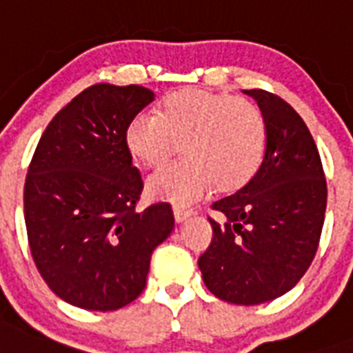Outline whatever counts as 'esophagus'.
I'll return each mask as SVG.
<instances>
[{"label": "esophagus", "instance_id": "34e87169", "mask_svg": "<svg viewBox=\"0 0 353 353\" xmlns=\"http://www.w3.org/2000/svg\"><path fill=\"white\" fill-rule=\"evenodd\" d=\"M190 216H192V209H185V207L174 205V218H176L177 223H181V221H185Z\"/></svg>", "mask_w": 353, "mask_h": 353}]
</instances>
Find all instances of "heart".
I'll list each match as a JSON object with an SVG mask.
<instances>
[{"label": "heart", "instance_id": "b5f03b06", "mask_svg": "<svg viewBox=\"0 0 353 353\" xmlns=\"http://www.w3.org/2000/svg\"><path fill=\"white\" fill-rule=\"evenodd\" d=\"M124 141L146 168L163 165L179 143L185 157L154 174L146 187L155 199L188 203L212 185L231 192L251 181L265 154V124L251 102L190 88L166 95L157 115H135Z\"/></svg>", "mask_w": 353, "mask_h": 353}]
</instances>
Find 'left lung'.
Returning a JSON list of instances; mask_svg holds the SVG:
<instances>
[{
  "instance_id": "left-lung-1",
  "label": "left lung",
  "mask_w": 353,
  "mask_h": 353,
  "mask_svg": "<svg viewBox=\"0 0 353 353\" xmlns=\"http://www.w3.org/2000/svg\"><path fill=\"white\" fill-rule=\"evenodd\" d=\"M265 124L258 172L212 203V243L199 256L205 285L221 301L254 306L279 299L304 276L317 252L326 212V179L312 133L280 97L243 90Z\"/></svg>"
}]
</instances>
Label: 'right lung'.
Returning a JSON list of instances; mask_svg holds the SVG:
<instances>
[{"label":"right lung","mask_w":353,"mask_h":353,"mask_svg":"<svg viewBox=\"0 0 353 353\" xmlns=\"http://www.w3.org/2000/svg\"><path fill=\"white\" fill-rule=\"evenodd\" d=\"M154 91L95 84L54 115L30 161L25 225L41 279L62 301L113 312L143 293L150 258L174 231L168 203L137 212L143 179L126 128Z\"/></svg>","instance_id":"obj_1"}]
</instances>
